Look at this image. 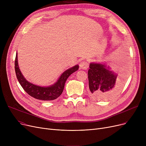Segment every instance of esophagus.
Here are the masks:
<instances>
[{"label":"esophagus","mask_w":146,"mask_h":146,"mask_svg":"<svg viewBox=\"0 0 146 146\" xmlns=\"http://www.w3.org/2000/svg\"><path fill=\"white\" fill-rule=\"evenodd\" d=\"M88 67H89V64L86 61H81L80 63V68L83 69V70H86V69L88 68Z\"/></svg>","instance_id":"34e87169"}]
</instances>
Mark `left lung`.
Masks as SVG:
<instances>
[{
	"instance_id": "left-lung-1",
	"label": "left lung",
	"mask_w": 146,
	"mask_h": 146,
	"mask_svg": "<svg viewBox=\"0 0 146 146\" xmlns=\"http://www.w3.org/2000/svg\"><path fill=\"white\" fill-rule=\"evenodd\" d=\"M88 74L89 94L95 100H109L118 94L122 86V76L111 70L106 63H90Z\"/></svg>"
}]
</instances>
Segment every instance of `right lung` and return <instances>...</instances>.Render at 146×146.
Returning a JSON list of instances; mask_svg holds the SVG:
<instances>
[{"label":"right lung","mask_w":146,"mask_h":146,"mask_svg":"<svg viewBox=\"0 0 146 146\" xmlns=\"http://www.w3.org/2000/svg\"><path fill=\"white\" fill-rule=\"evenodd\" d=\"M79 67V65L77 64L68 68L60 75L53 85L48 86H41L28 82L23 76L19 68L17 52L15 61V70L17 78L22 88L31 96L42 101H52L59 97L63 92L67 78L72 73L78 70Z\"/></svg>","instance_id":"obj_1"}]
</instances>
